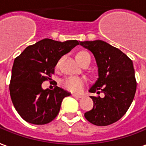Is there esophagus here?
<instances>
[{"label":"esophagus","mask_w":146,"mask_h":146,"mask_svg":"<svg viewBox=\"0 0 146 146\" xmlns=\"http://www.w3.org/2000/svg\"><path fill=\"white\" fill-rule=\"evenodd\" d=\"M72 96L75 97L76 98H83V95L82 94H72Z\"/></svg>","instance_id":"34e87169"}]
</instances>
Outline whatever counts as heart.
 <instances>
[{"label": "heart", "mask_w": 146, "mask_h": 146, "mask_svg": "<svg viewBox=\"0 0 146 146\" xmlns=\"http://www.w3.org/2000/svg\"><path fill=\"white\" fill-rule=\"evenodd\" d=\"M86 54H88V53L83 52V51L79 52L76 55V59L79 61ZM61 85L66 90H69L71 92L79 93L83 90V87L85 86V80L79 76H68L62 80Z\"/></svg>", "instance_id": "1"}]
</instances>
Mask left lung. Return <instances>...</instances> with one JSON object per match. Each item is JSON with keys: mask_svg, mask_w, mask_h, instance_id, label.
Returning <instances> with one entry per match:
<instances>
[{"mask_svg": "<svg viewBox=\"0 0 146 146\" xmlns=\"http://www.w3.org/2000/svg\"><path fill=\"white\" fill-rule=\"evenodd\" d=\"M79 44L93 53L98 65V78L89 91L104 94L103 98L90 96L94 106L84 116L95 125L113 124L126 113L135 95L137 82L132 60L102 40L83 41Z\"/></svg>", "mask_w": 146, "mask_h": 146, "instance_id": "obj_1", "label": "left lung"}]
</instances>
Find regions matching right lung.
Segmentation results:
<instances>
[{"label":"right lung","mask_w":146,"mask_h":146,"mask_svg":"<svg viewBox=\"0 0 146 146\" xmlns=\"http://www.w3.org/2000/svg\"><path fill=\"white\" fill-rule=\"evenodd\" d=\"M79 41L64 42L44 39L25 48L14 60L9 83L14 107L25 121L44 125L54 120L63 99L71 95L59 86L43 90L41 84L51 80L60 59L79 45Z\"/></svg>","instance_id":"1"}]
</instances>
